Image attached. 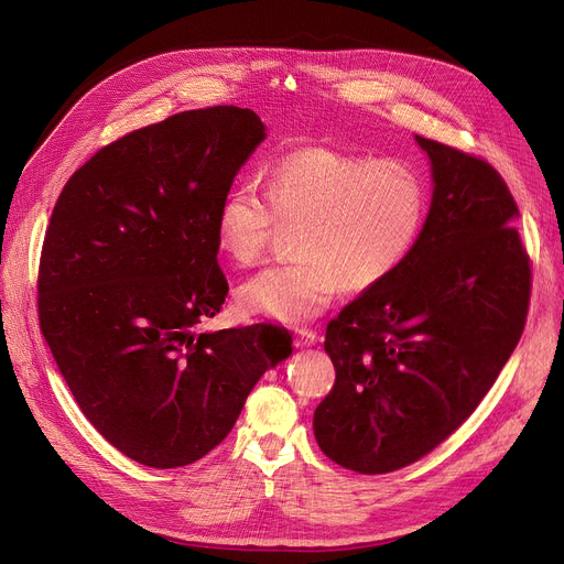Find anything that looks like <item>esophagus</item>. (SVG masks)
<instances>
[{
	"label": "esophagus",
	"mask_w": 564,
	"mask_h": 564,
	"mask_svg": "<svg viewBox=\"0 0 564 564\" xmlns=\"http://www.w3.org/2000/svg\"><path fill=\"white\" fill-rule=\"evenodd\" d=\"M315 343H317V334H315L313 329L302 327V329L294 332V347L304 349V347H311V345H315Z\"/></svg>",
	"instance_id": "34e87169"
}]
</instances>
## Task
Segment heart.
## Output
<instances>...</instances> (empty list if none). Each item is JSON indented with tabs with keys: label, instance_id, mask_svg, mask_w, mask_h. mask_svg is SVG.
<instances>
[{
	"label": "heart",
	"instance_id": "b5f03b06",
	"mask_svg": "<svg viewBox=\"0 0 564 564\" xmlns=\"http://www.w3.org/2000/svg\"><path fill=\"white\" fill-rule=\"evenodd\" d=\"M267 194L235 185L219 203L215 230L226 256L256 264L281 226H294V256L240 290L256 315L302 324L327 311L340 290H370L391 279L416 249L430 189L419 169L334 148H302L267 171Z\"/></svg>",
	"mask_w": 564,
	"mask_h": 564
}]
</instances>
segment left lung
<instances>
[{
    "label": "left lung",
    "mask_w": 564,
    "mask_h": 564,
    "mask_svg": "<svg viewBox=\"0 0 564 564\" xmlns=\"http://www.w3.org/2000/svg\"><path fill=\"white\" fill-rule=\"evenodd\" d=\"M434 194L416 249L327 324L336 381L315 409L332 462L379 476L419 462L478 409L523 334L532 262L519 207L482 158L416 137Z\"/></svg>",
    "instance_id": "obj_1"
}]
</instances>
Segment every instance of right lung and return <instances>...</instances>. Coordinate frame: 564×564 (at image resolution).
I'll return each instance as SVG.
<instances>
[{
    "label": "right lung",
    "mask_w": 564,
    "mask_h": 564,
    "mask_svg": "<svg viewBox=\"0 0 564 564\" xmlns=\"http://www.w3.org/2000/svg\"><path fill=\"white\" fill-rule=\"evenodd\" d=\"M262 139L251 109L173 113L100 148L56 198L41 332L88 423L143 466H187L219 446L292 351L272 324L198 332L228 297L219 203Z\"/></svg>",
    "instance_id": "obj_1"
}]
</instances>
